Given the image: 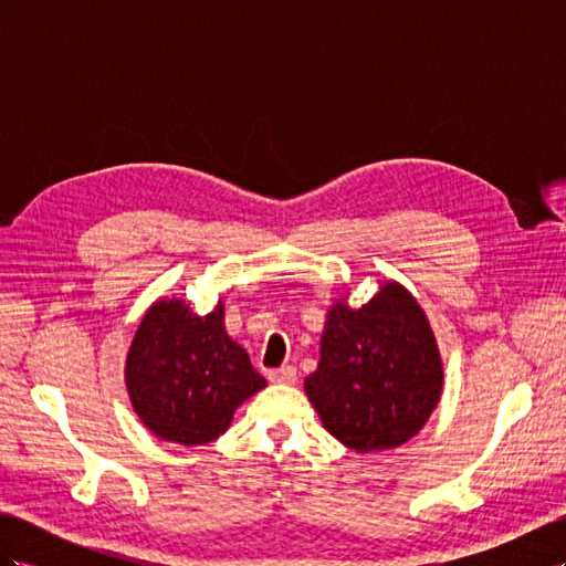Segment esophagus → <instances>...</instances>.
<instances>
[{"instance_id":"34e87169","label":"esophagus","mask_w":566,"mask_h":566,"mask_svg":"<svg viewBox=\"0 0 566 566\" xmlns=\"http://www.w3.org/2000/svg\"><path fill=\"white\" fill-rule=\"evenodd\" d=\"M269 380L273 385H295L297 380V370L293 366H283V368H276L269 373Z\"/></svg>"}]
</instances>
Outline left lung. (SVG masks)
I'll return each mask as SVG.
<instances>
[{"instance_id": "1", "label": "left lung", "mask_w": 566, "mask_h": 566, "mask_svg": "<svg viewBox=\"0 0 566 566\" xmlns=\"http://www.w3.org/2000/svg\"><path fill=\"white\" fill-rule=\"evenodd\" d=\"M441 382L430 321L403 285L387 281L358 310L345 300L331 306L321 361L304 391L325 430L370 453L413 439L439 403Z\"/></svg>"}]
</instances>
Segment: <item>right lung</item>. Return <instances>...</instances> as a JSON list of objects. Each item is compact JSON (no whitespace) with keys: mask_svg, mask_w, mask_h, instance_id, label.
Masks as SVG:
<instances>
[{"mask_svg":"<svg viewBox=\"0 0 566 566\" xmlns=\"http://www.w3.org/2000/svg\"><path fill=\"white\" fill-rule=\"evenodd\" d=\"M136 416L181 447L227 432L233 410L266 387L248 352L224 328V304L196 314L179 297L158 300L142 318L125 364Z\"/></svg>","mask_w":566,"mask_h":566,"instance_id":"add662e5","label":"right lung"}]
</instances>
